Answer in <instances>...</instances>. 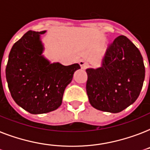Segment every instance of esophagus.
<instances>
[{"instance_id":"1","label":"esophagus","mask_w":150,"mask_h":150,"mask_svg":"<svg viewBox=\"0 0 150 150\" xmlns=\"http://www.w3.org/2000/svg\"><path fill=\"white\" fill-rule=\"evenodd\" d=\"M79 64L80 67H81L82 69H86V68H87L88 66H89V64L84 60H80L79 62Z\"/></svg>"}]
</instances>
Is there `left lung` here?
Masks as SVG:
<instances>
[{
  "mask_svg": "<svg viewBox=\"0 0 150 150\" xmlns=\"http://www.w3.org/2000/svg\"><path fill=\"white\" fill-rule=\"evenodd\" d=\"M86 93L93 108L112 113L124 110L139 98L145 66L139 49L123 35L106 50L101 67L86 69Z\"/></svg>",
  "mask_w": 150,
  "mask_h": 150,
  "instance_id": "1",
  "label": "left lung"
}]
</instances>
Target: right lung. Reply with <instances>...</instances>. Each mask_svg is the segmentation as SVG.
<instances>
[{
  "label": "right lung",
  "mask_w": 150,
  "mask_h": 150,
  "mask_svg": "<svg viewBox=\"0 0 150 150\" xmlns=\"http://www.w3.org/2000/svg\"><path fill=\"white\" fill-rule=\"evenodd\" d=\"M40 32L29 30L13 45L6 66L11 95L18 105L31 114L56 110L62 103L66 86L71 82L79 64H50L42 55Z\"/></svg>",
  "instance_id": "1"
}]
</instances>
